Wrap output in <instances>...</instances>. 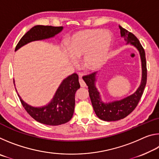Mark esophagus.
Instances as JSON below:
<instances>
[{
	"label": "esophagus",
	"mask_w": 159,
	"mask_h": 159,
	"mask_svg": "<svg viewBox=\"0 0 159 159\" xmlns=\"http://www.w3.org/2000/svg\"><path fill=\"white\" fill-rule=\"evenodd\" d=\"M79 83H80V85L81 86V87H83V88H84V87H85V85H86V84H85V83L84 82V80H83V79L81 77L80 78H79Z\"/></svg>",
	"instance_id": "34e87169"
}]
</instances>
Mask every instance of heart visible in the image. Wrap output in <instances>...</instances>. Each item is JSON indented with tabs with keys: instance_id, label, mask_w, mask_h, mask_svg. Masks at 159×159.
Wrapping results in <instances>:
<instances>
[{
	"instance_id": "obj_1",
	"label": "heart",
	"mask_w": 159,
	"mask_h": 159,
	"mask_svg": "<svg viewBox=\"0 0 159 159\" xmlns=\"http://www.w3.org/2000/svg\"><path fill=\"white\" fill-rule=\"evenodd\" d=\"M112 43L109 32L90 29L76 32L70 38L69 49L75 58L85 56V65L90 69L101 67L108 57Z\"/></svg>"
}]
</instances>
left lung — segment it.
I'll return each mask as SVG.
<instances>
[{"label": "left lung", "instance_id": "left-lung-1", "mask_svg": "<svg viewBox=\"0 0 159 159\" xmlns=\"http://www.w3.org/2000/svg\"><path fill=\"white\" fill-rule=\"evenodd\" d=\"M120 35L124 37L125 41L135 46L140 54L142 68V79L141 85L135 93L119 101H115L110 103H103L101 101L99 93L95 87V72L83 76L88 87L89 96L92 102L94 111L100 119L105 121H115L123 119L127 116L138 106L139 100L143 94L145 85L147 83V69L145 52L140 42L133 34L119 26Z\"/></svg>", "mask_w": 159, "mask_h": 159}]
</instances>
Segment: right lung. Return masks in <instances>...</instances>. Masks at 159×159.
Instances as JSON below:
<instances>
[{
    "label": "right lung",
    "mask_w": 159,
    "mask_h": 159,
    "mask_svg": "<svg viewBox=\"0 0 159 159\" xmlns=\"http://www.w3.org/2000/svg\"><path fill=\"white\" fill-rule=\"evenodd\" d=\"M62 26L37 25L24 35L16 45L15 50L29 42L53 37L62 30ZM80 88L79 76L74 73L64 79L48 105L33 107L26 104L20 95V102L26 112L36 121L49 125L66 123L73 116L75 106V93Z\"/></svg>",
    "instance_id": "obj_1"
}]
</instances>
